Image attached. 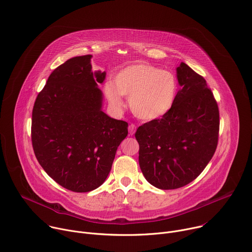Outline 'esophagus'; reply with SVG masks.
<instances>
[{"instance_id": "esophagus-1", "label": "esophagus", "mask_w": 252, "mask_h": 252, "mask_svg": "<svg viewBox=\"0 0 252 252\" xmlns=\"http://www.w3.org/2000/svg\"><path fill=\"white\" fill-rule=\"evenodd\" d=\"M135 130H136V126H135L134 124L129 125V127H128V131H129V134H130V135H133V134L135 133Z\"/></svg>"}]
</instances>
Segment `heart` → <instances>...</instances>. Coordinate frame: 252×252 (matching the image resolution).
<instances>
[{"label": "heart", "mask_w": 252, "mask_h": 252, "mask_svg": "<svg viewBox=\"0 0 252 252\" xmlns=\"http://www.w3.org/2000/svg\"><path fill=\"white\" fill-rule=\"evenodd\" d=\"M108 101L114 107L123 106L121 96L129 98L133 114L143 121L166 116L175 105L178 94L176 77L146 63H136L120 70L104 87Z\"/></svg>", "instance_id": "1"}]
</instances>
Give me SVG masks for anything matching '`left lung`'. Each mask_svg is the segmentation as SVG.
Listing matches in <instances>:
<instances>
[{
    "mask_svg": "<svg viewBox=\"0 0 252 252\" xmlns=\"http://www.w3.org/2000/svg\"><path fill=\"white\" fill-rule=\"evenodd\" d=\"M176 73L181 88L172 110L135 133L141 171L163 190L183 187L199 176L218 142V106L205 79L185 63Z\"/></svg>",
    "mask_w": 252,
    "mask_h": 252,
    "instance_id": "1",
    "label": "left lung"
}]
</instances>
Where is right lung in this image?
Masks as SVG:
<instances>
[{"mask_svg": "<svg viewBox=\"0 0 252 252\" xmlns=\"http://www.w3.org/2000/svg\"><path fill=\"white\" fill-rule=\"evenodd\" d=\"M92 55L56 68L32 112V144L46 173L64 188L89 192L106 180L128 124L102 110L98 88L106 72H92Z\"/></svg>", "mask_w": 252, "mask_h": 252, "instance_id": "right-lung-1", "label": "right lung"}]
</instances>
